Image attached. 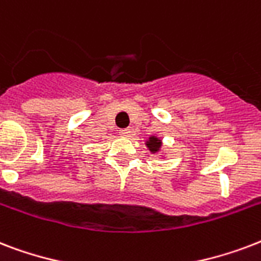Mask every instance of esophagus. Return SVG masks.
<instances>
[{
    "instance_id": "34e87169",
    "label": "esophagus",
    "mask_w": 261,
    "mask_h": 261,
    "mask_svg": "<svg viewBox=\"0 0 261 261\" xmlns=\"http://www.w3.org/2000/svg\"><path fill=\"white\" fill-rule=\"evenodd\" d=\"M119 134L122 135V137H130L131 130L130 128H123V130H120V133H119Z\"/></svg>"
}]
</instances>
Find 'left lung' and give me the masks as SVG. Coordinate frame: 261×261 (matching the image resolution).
<instances>
[{"label":"left lung","mask_w":261,"mask_h":261,"mask_svg":"<svg viewBox=\"0 0 261 261\" xmlns=\"http://www.w3.org/2000/svg\"><path fill=\"white\" fill-rule=\"evenodd\" d=\"M146 145L151 153H157L160 149V146H161V141H160L159 138H155V137H150V138H149V141L146 142Z\"/></svg>","instance_id":"8db88e82"}]
</instances>
